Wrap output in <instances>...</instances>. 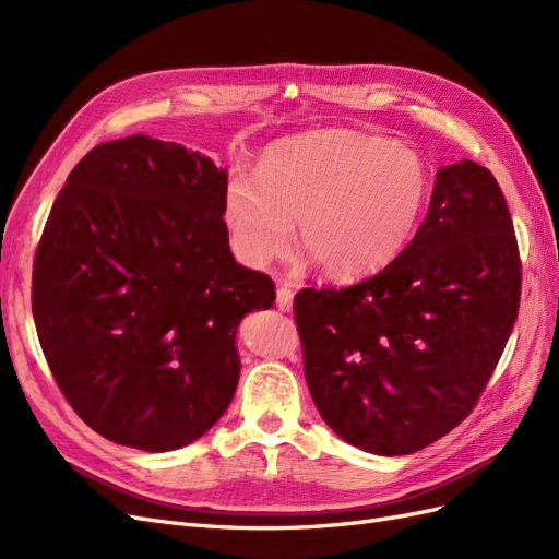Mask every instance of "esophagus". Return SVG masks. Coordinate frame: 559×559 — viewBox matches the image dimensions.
<instances>
[{"label":"esophagus","instance_id":"34e87169","mask_svg":"<svg viewBox=\"0 0 559 559\" xmlns=\"http://www.w3.org/2000/svg\"><path fill=\"white\" fill-rule=\"evenodd\" d=\"M277 308L282 312H289L294 308V292L292 286H280L277 289Z\"/></svg>","mask_w":559,"mask_h":559}]
</instances>
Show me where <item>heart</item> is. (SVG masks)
Listing matches in <instances>:
<instances>
[{
  "mask_svg": "<svg viewBox=\"0 0 559 559\" xmlns=\"http://www.w3.org/2000/svg\"><path fill=\"white\" fill-rule=\"evenodd\" d=\"M431 193L417 151L382 134L319 130L267 148L259 179L233 177L224 222L235 257L261 267L298 245L333 280H359L411 242Z\"/></svg>",
  "mask_w": 559,
  "mask_h": 559,
  "instance_id": "b5f03b06",
  "label": "heart"
}]
</instances>
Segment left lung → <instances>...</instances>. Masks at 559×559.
I'll use <instances>...</instances> for the list:
<instances>
[{"label": "left lung", "mask_w": 559, "mask_h": 559, "mask_svg": "<svg viewBox=\"0 0 559 559\" xmlns=\"http://www.w3.org/2000/svg\"><path fill=\"white\" fill-rule=\"evenodd\" d=\"M520 308L513 222L487 167L436 173L415 238L347 289H302L296 324L321 419L370 454L431 445L476 405Z\"/></svg>", "instance_id": "8db88e82"}]
</instances>
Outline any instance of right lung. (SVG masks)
Segmentation results:
<instances>
[{
  "mask_svg": "<svg viewBox=\"0 0 559 559\" xmlns=\"http://www.w3.org/2000/svg\"><path fill=\"white\" fill-rule=\"evenodd\" d=\"M228 173L177 142L99 144L53 202L32 275L44 357L99 436L170 452L207 433L240 380V321L275 284L235 263Z\"/></svg>",
  "mask_w": 559,
  "mask_h": 559,
  "instance_id": "right-lung-1",
  "label": "right lung"
}]
</instances>
